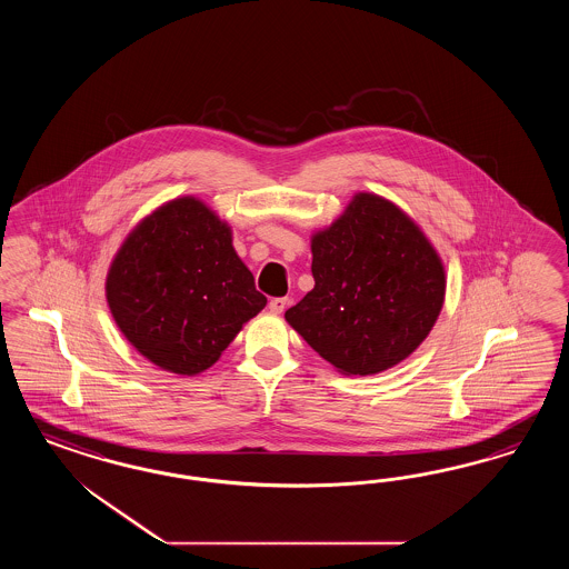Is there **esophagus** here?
<instances>
[{"mask_svg":"<svg viewBox=\"0 0 569 569\" xmlns=\"http://www.w3.org/2000/svg\"><path fill=\"white\" fill-rule=\"evenodd\" d=\"M288 307V298H273L271 302H269V310L273 312V315H281L283 310Z\"/></svg>","mask_w":569,"mask_h":569,"instance_id":"1","label":"esophagus"}]
</instances>
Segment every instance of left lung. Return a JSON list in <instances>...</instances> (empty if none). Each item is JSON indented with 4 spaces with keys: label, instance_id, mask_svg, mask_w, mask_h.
I'll list each match as a JSON object with an SVG mask.
<instances>
[{
    "label": "left lung",
    "instance_id": "1",
    "mask_svg": "<svg viewBox=\"0 0 569 569\" xmlns=\"http://www.w3.org/2000/svg\"><path fill=\"white\" fill-rule=\"evenodd\" d=\"M315 288L286 321L345 376H376L428 338L447 293L445 264L413 219L359 191L312 233Z\"/></svg>",
    "mask_w": 569,
    "mask_h": 569
}]
</instances>
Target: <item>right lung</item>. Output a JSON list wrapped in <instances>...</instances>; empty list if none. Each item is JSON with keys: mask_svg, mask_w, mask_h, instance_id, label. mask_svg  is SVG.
<instances>
[{"mask_svg": "<svg viewBox=\"0 0 569 569\" xmlns=\"http://www.w3.org/2000/svg\"><path fill=\"white\" fill-rule=\"evenodd\" d=\"M106 300L139 355L177 376L207 371L267 305L231 227L193 196L133 227L110 262Z\"/></svg>", "mask_w": 569, "mask_h": 569, "instance_id": "1", "label": "right lung"}]
</instances>
